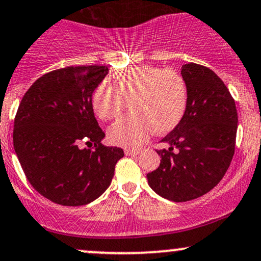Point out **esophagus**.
Instances as JSON below:
<instances>
[{
	"mask_svg": "<svg viewBox=\"0 0 261 261\" xmlns=\"http://www.w3.org/2000/svg\"><path fill=\"white\" fill-rule=\"evenodd\" d=\"M140 152H141L140 148H126L125 150L126 156H136V154H139Z\"/></svg>",
	"mask_w": 261,
	"mask_h": 261,
	"instance_id": "1",
	"label": "esophagus"
}]
</instances>
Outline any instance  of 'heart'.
I'll list each match as a JSON object with an SVG mask.
<instances>
[{
  "instance_id": "obj_1",
  "label": "heart",
  "mask_w": 261,
  "mask_h": 261,
  "mask_svg": "<svg viewBox=\"0 0 261 261\" xmlns=\"http://www.w3.org/2000/svg\"><path fill=\"white\" fill-rule=\"evenodd\" d=\"M115 87L104 80L94 90L91 105L99 119H115L126 114L108 130L111 144L135 147L150 137L170 133L182 120L188 101L186 80L174 70L152 65H136L114 74Z\"/></svg>"
}]
</instances>
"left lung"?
<instances>
[{
  "label": "left lung",
  "mask_w": 261,
  "mask_h": 261,
  "mask_svg": "<svg viewBox=\"0 0 261 261\" xmlns=\"http://www.w3.org/2000/svg\"><path fill=\"white\" fill-rule=\"evenodd\" d=\"M188 89L186 113L161 140V163L147 173L150 187L173 202L196 199L213 190L227 172L238 128L236 101L223 80L203 65H182Z\"/></svg>",
  "instance_id": "obj_1"
}]
</instances>
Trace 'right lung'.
Wrapping results in <instances>:
<instances>
[{"label": "right lung", "mask_w": 261, "mask_h": 261, "mask_svg": "<svg viewBox=\"0 0 261 261\" xmlns=\"http://www.w3.org/2000/svg\"><path fill=\"white\" fill-rule=\"evenodd\" d=\"M108 73L105 65L49 71L33 83L17 110L13 146L18 161L34 190L57 204L76 207L98 198L124 157L122 148L101 144L105 134L91 105Z\"/></svg>", "instance_id": "1"}]
</instances>
